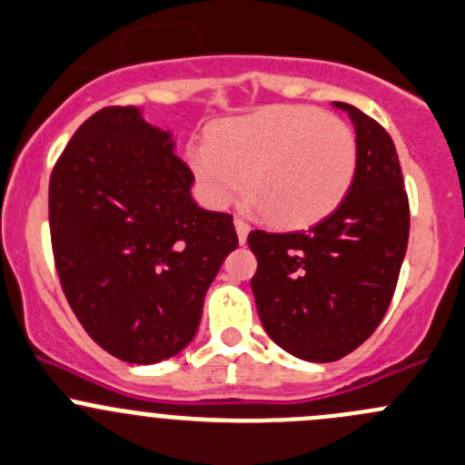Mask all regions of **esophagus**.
Masks as SVG:
<instances>
[{"label": "esophagus", "instance_id": "1", "mask_svg": "<svg viewBox=\"0 0 465 465\" xmlns=\"http://www.w3.org/2000/svg\"><path fill=\"white\" fill-rule=\"evenodd\" d=\"M235 230H237V240H240V244H244L246 237H249V223L242 219H235Z\"/></svg>", "mask_w": 465, "mask_h": 465}]
</instances>
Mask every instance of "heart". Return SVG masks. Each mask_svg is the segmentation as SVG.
<instances>
[{
    "mask_svg": "<svg viewBox=\"0 0 465 465\" xmlns=\"http://www.w3.org/2000/svg\"><path fill=\"white\" fill-rule=\"evenodd\" d=\"M189 162L212 205H228L246 178L251 207L272 223L299 228L338 207L356 175L358 145L340 118L278 104L214 123Z\"/></svg>",
    "mask_w": 465,
    "mask_h": 465,
    "instance_id": "b5f03b06",
    "label": "heart"
}]
</instances>
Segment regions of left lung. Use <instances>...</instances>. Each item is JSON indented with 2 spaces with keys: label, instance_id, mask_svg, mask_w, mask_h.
Instances as JSON below:
<instances>
[{
  "label": "left lung",
  "instance_id": "left-lung-1",
  "mask_svg": "<svg viewBox=\"0 0 465 465\" xmlns=\"http://www.w3.org/2000/svg\"><path fill=\"white\" fill-rule=\"evenodd\" d=\"M333 107L356 130L347 196L308 230L249 235L260 322L278 347L311 362L338 361L374 333L409 244V198L391 134L353 104Z\"/></svg>",
  "mask_w": 465,
  "mask_h": 465
}]
</instances>
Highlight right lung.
<instances>
[{
  "label": "right lung",
  "instance_id": "1",
  "mask_svg": "<svg viewBox=\"0 0 465 465\" xmlns=\"http://www.w3.org/2000/svg\"><path fill=\"white\" fill-rule=\"evenodd\" d=\"M173 134L107 107L73 134L50 178V232L70 308L104 351L153 365L196 335L207 287L237 249L232 216L192 198Z\"/></svg>",
  "mask_w": 465,
  "mask_h": 465
}]
</instances>
